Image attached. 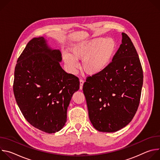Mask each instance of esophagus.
I'll return each instance as SVG.
<instances>
[{
    "label": "esophagus",
    "instance_id": "esophagus-1",
    "mask_svg": "<svg viewBox=\"0 0 160 160\" xmlns=\"http://www.w3.org/2000/svg\"><path fill=\"white\" fill-rule=\"evenodd\" d=\"M84 83V80H82V79H80V89H82L83 88V85Z\"/></svg>",
    "mask_w": 160,
    "mask_h": 160
}]
</instances>
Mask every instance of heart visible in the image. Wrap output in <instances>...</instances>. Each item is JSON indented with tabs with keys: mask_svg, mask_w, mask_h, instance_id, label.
<instances>
[{
	"mask_svg": "<svg viewBox=\"0 0 160 160\" xmlns=\"http://www.w3.org/2000/svg\"><path fill=\"white\" fill-rule=\"evenodd\" d=\"M116 48V42L113 39L99 37L75 45L71 49V54H64L63 59L71 72H75L78 68L77 60H82V70L89 75H96L106 69Z\"/></svg>",
	"mask_w": 160,
	"mask_h": 160,
	"instance_id": "b5f03b06",
	"label": "heart"
}]
</instances>
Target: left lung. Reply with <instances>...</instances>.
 <instances>
[{
	"label": "left lung",
	"mask_w": 160,
	"mask_h": 160,
	"mask_svg": "<svg viewBox=\"0 0 160 160\" xmlns=\"http://www.w3.org/2000/svg\"><path fill=\"white\" fill-rule=\"evenodd\" d=\"M143 84V71L129 37L112 61L100 73L88 77L83 86L89 119L99 132H117L127 125L138 111Z\"/></svg>",
	"instance_id": "obj_1"
}]
</instances>
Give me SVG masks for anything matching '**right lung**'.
Wrapping results in <instances>:
<instances>
[{
    "label": "right lung",
    "mask_w": 160,
    "mask_h": 160,
    "mask_svg": "<svg viewBox=\"0 0 160 160\" xmlns=\"http://www.w3.org/2000/svg\"><path fill=\"white\" fill-rule=\"evenodd\" d=\"M61 60L59 50L49 48L43 37L33 38L18 58L14 70L13 92L22 115L49 133L64 126L68 107L80 88L78 78L62 70Z\"/></svg>",
    "instance_id": "add662e5"
}]
</instances>
